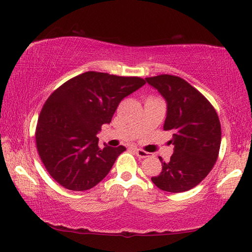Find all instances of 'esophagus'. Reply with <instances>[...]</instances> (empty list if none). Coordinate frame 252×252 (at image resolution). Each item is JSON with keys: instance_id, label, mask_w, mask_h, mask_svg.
<instances>
[{"instance_id": "obj_1", "label": "esophagus", "mask_w": 252, "mask_h": 252, "mask_svg": "<svg viewBox=\"0 0 252 252\" xmlns=\"http://www.w3.org/2000/svg\"><path fill=\"white\" fill-rule=\"evenodd\" d=\"M135 153L139 158H147L149 156V153L143 151V149H135Z\"/></svg>"}]
</instances>
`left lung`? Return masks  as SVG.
<instances>
[{"mask_svg":"<svg viewBox=\"0 0 252 252\" xmlns=\"http://www.w3.org/2000/svg\"><path fill=\"white\" fill-rule=\"evenodd\" d=\"M146 82L167 101L164 129L173 133L170 160L152 182L164 191L184 192L196 187L213 169L221 143V126L214 106L182 77L161 74Z\"/></svg>","mask_w":252,"mask_h":252,"instance_id":"1","label":"left lung"}]
</instances>
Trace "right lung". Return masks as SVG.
Returning a JSON list of instances; mask_svg holds the SVG:
<instances>
[{"label": "right lung", "mask_w": 252, "mask_h": 252, "mask_svg": "<svg viewBox=\"0 0 252 252\" xmlns=\"http://www.w3.org/2000/svg\"><path fill=\"white\" fill-rule=\"evenodd\" d=\"M146 83L136 76L86 72L52 93L39 113L35 140L39 158L51 177L74 191L101 182L124 146L98 147L96 137L123 98Z\"/></svg>", "instance_id": "right-lung-1"}]
</instances>
